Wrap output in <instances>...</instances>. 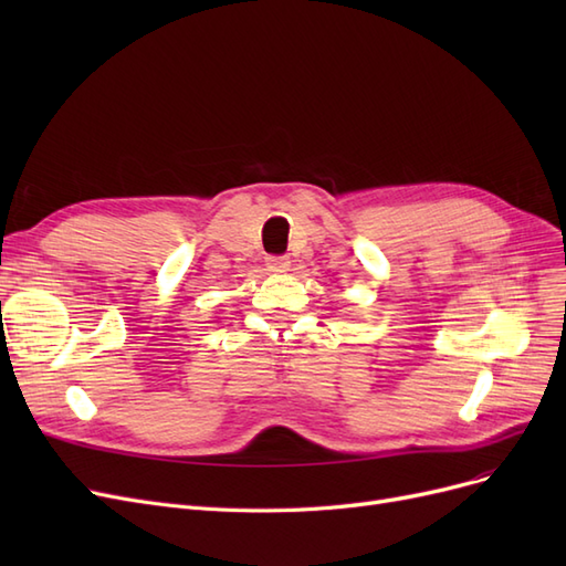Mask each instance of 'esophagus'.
Masks as SVG:
<instances>
[{"label":"esophagus","mask_w":566,"mask_h":566,"mask_svg":"<svg viewBox=\"0 0 566 566\" xmlns=\"http://www.w3.org/2000/svg\"><path fill=\"white\" fill-rule=\"evenodd\" d=\"M266 266H269V271L283 273V271L290 269V260H287V256H281V254H271V256H266Z\"/></svg>","instance_id":"1"}]
</instances>
